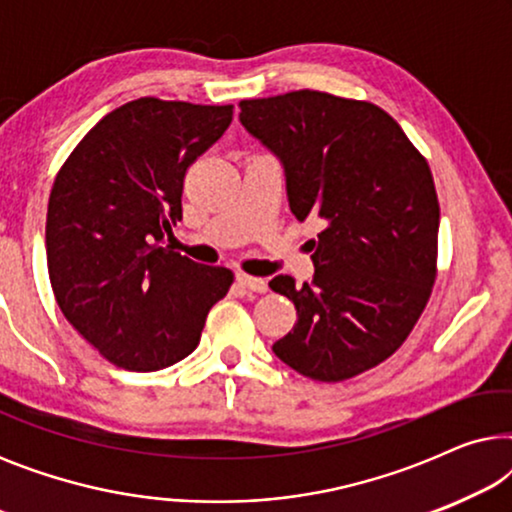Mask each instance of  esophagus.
<instances>
[{"mask_svg": "<svg viewBox=\"0 0 512 512\" xmlns=\"http://www.w3.org/2000/svg\"><path fill=\"white\" fill-rule=\"evenodd\" d=\"M237 282H240V286H244V289L249 291H256V293H265L268 291V282L261 277H251V275H237Z\"/></svg>", "mask_w": 512, "mask_h": 512, "instance_id": "1", "label": "esophagus"}]
</instances>
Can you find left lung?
Here are the masks:
<instances>
[{"label":"left lung","instance_id":"1","mask_svg":"<svg viewBox=\"0 0 512 512\" xmlns=\"http://www.w3.org/2000/svg\"><path fill=\"white\" fill-rule=\"evenodd\" d=\"M240 109L244 128L282 160L293 216L324 226L312 240V282H270L298 310L272 352L317 382L366 373L403 345L436 282L440 207L429 163L373 102L293 90Z\"/></svg>","mask_w":512,"mask_h":512}]
</instances>
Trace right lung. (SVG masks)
Instances as JSON below:
<instances>
[{
  "label": "right lung",
  "mask_w": 512,
  "mask_h": 512,
  "mask_svg": "<svg viewBox=\"0 0 512 512\" xmlns=\"http://www.w3.org/2000/svg\"><path fill=\"white\" fill-rule=\"evenodd\" d=\"M233 104L139 97L69 153L48 198V277L62 314L118 368L151 373L193 352L233 284L228 268L165 247L184 177L228 130Z\"/></svg>",
  "instance_id": "right-lung-1"
}]
</instances>
